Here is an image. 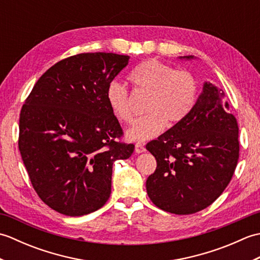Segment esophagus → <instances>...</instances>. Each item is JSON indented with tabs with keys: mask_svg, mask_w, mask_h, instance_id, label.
<instances>
[{
	"mask_svg": "<svg viewBox=\"0 0 260 260\" xmlns=\"http://www.w3.org/2000/svg\"><path fill=\"white\" fill-rule=\"evenodd\" d=\"M135 152L139 153V154L145 152L144 144H142V143H136V144H135Z\"/></svg>",
	"mask_w": 260,
	"mask_h": 260,
	"instance_id": "esophagus-1",
	"label": "esophagus"
}]
</instances>
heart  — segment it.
<instances>
[{
  "label": "heart",
  "mask_w": 260,
  "mask_h": 260,
  "mask_svg": "<svg viewBox=\"0 0 260 260\" xmlns=\"http://www.w3.org/2000/svg\"><path fill=\"white\" fill-rule=\"evenodd\" d=\"M128 80L137 92L146 93L144 110L147 113L134 121L126 132L127 140L145 142L155 137L165 125L183 120L196 104L197 81L190 73L174 70L156 59L142 62L132 71ZM106 101L119 121L129 123L133 112L128 91L124 85L113 81L106 89Z\"/></svg>",
  "instance_id": "b5f03b06"
}]
</instances>
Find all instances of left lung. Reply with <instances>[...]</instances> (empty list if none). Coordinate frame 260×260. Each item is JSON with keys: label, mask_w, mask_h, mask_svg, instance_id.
<instances>
[{"label": "left lung", "mask_w": 260, "mask_h": 260, "mask_svg": "<svg viewBox=\"0 0 260 260\" xmlns=\"http://www.w3.org/2000/svg\"><path fill=\"white\" fill-rule=\"evenodd\" d=\"M223 98L221 89L204 82L189 115L146 144L157 163L146 180V191L157 208L174 214L196 213L229 184L239 158V128Z\"/></svg>", "instance_id": "left-lung-1"}]
</instances>
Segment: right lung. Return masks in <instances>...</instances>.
Masks as SVG:
<instances>
[{"mask_svg": "<svg viewBox=\"0 0 260 260\" xmlns=\"http://www.w3.org/2000/svg\"><path fill=\"white\" fill-rule=\"evenodd\" d=\"M128 56L79 53L53 64L36 82L21 109L19 150L33 189L47 206L70 217L101 209L112 192L113 164L133 144L106 89Z\"/></svg>", "mask_w": 260, "mask_h": 260, "instance_id": "1", "label": "right lung"}]
</instances>
